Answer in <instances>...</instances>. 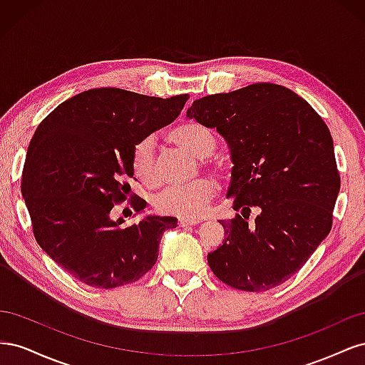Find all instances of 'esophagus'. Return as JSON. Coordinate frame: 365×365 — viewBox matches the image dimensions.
<instances>
[{
    "instance_id": "1",
    "label": "esophagus",
    "mask_w": 365,
    "mask_h": 365,
    "mask_svg": "<svg viewBox=\"0 0 365 365\" xmlns=\"http://www.w3.org/2000/svg\"><path fill=\"white\" fill-rule=\"evenodd\" d=\"M178 224H180V227H192V225L200 224V220H197V219H189V217H180Z\"/></svg>"
}]
</instances>
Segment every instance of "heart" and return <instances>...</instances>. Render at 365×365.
Instances as JSON below:
<instances>
[{
    "instance_id": "1",
    "label": "heart",
    "mask_w": 365,
    "mask_h": 365,
    "mask_svg": "<svg viewBox=\"0 0 365 365\" xmlns=\"http://www.w3.org/2000/svg\"><path fill=\"white\" fill-rule=\"evenodd\" d=\"M170 140L180 148L189 150L196 158H210L216 150L213 132L197 121H189V123L173 129L170 132ZM132 169L143 182H157L155 143L152 138H143L137 143L134 153H132ZM215 193V182L212 180L201 178L190 184L169 187V189L163 190L153 197V207L163 215L195 219L207 212Z\"/></svg>"
}]
</instances>
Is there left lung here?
I'll return each mask as SVG.
<instances>
[{"instance_id":"8db88e82","label":"left lung","mask_w":365,"mask_h":365,"mask_svg":"<svg viewBox=\"0 0 365 365\" xmlns=\"http://www.w3.org/2000/svg\"><path fill=\"white\" fill-rule=\"evenodd\" d=\"M187 117L215 128L235 164L227 197L237 213L219 220L227 237L208 267L240 291L284 283L332 228L341 181L329 128L304 98L264 82L202 97Z\"/></svg>"}]
</instances>
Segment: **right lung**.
<instances>
[{"instance_id": "right-lung-1", "label": "right lung", "mask_w": 365, "mask_h": 365, "mask_svg": "<svg viewBox=\"0 0 365 365\" xmlns=\"http://www.w3.org/2000/svg\"><path fill=\"white\" fill-rule=\"evenodd\" d=\"M189 96L149 97L96 88L61 103L41 121L24 163L21 192L39 247L74 279L111 289L152 269L172 216L121 227L114 204L126 201L137 143L172 123ZM146 202H134L137 213Z\"/></svg>"}]
</instances>
